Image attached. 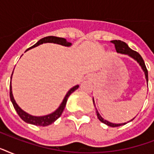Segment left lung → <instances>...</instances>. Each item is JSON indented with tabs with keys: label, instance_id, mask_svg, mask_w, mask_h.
<instances>
[{
	"label": "left lung",
	"instance_id": "8db88e82",
	"mask_svg": "<svg viewBox=\"0 0 154 154\" xmlns=\"http://www.w3.org/2000/svg\"><path fill=\"white\" fill-rule=\"evenodd\" d=\"M112 44H114L115 49L117 50V53H124V54H127V55L130 56L131 57H133L134 60H136L137 62L139 63V65H141V68H142V69L145 72V75H146V81L148 82V70L146 69V66L145 65V62H144V60L141 57V56L137 52L134 51L133 49H131L128 46V45L125 43V42H122V41H120V40H114V41H112L111 42ZM95 105V104H94ZM97 112V116L98 117V119L101 121L102 123L104 124L107 125L111 127H118L121 126V125H125L127 123H122V124H113V123H111V122H108L106 120L103 119L102 117H101V115L99 114L98 111H96ZM133 121V120H131Z\"/></svg>",
	"mask_w": 154,
	"mask_h": 154
}]
</instances>
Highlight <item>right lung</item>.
Wrapping results in <instances>:
<instances>
[{
	"instance_id": "right-lung-1",
	"label": "right lung",
	"mask_w": 154,
	"mask_h": 154,
	"mask_svg": "<svg viewBox=\"0 0 154 154\" xmlns=\"http://www.w3.org/2000/svg\"><path fill=\"white\" fill-rule=\"evenodd\" d=\"M48 42H49V43H56V44L61 45H64V46H70V45H71V43H70V42H68L67 41H66V39H65V38L53 37V36H49V37H44V38H42V39L40 40V41H38L34 45H32V47L29 48L27 50L32 49V48H34V47L37 46V45H42L43 44V43H48ZM27 50H26V51H27ZM11 78H12V76H11ZM78 87H79V85H77L76 86L72 87V89L68 92L67 94L65 95V98L63 100L62 103L60 104L59 108L56 110L55 112H53L51 114L46 115V116H43V117H34V116H32V115L28 114L27 112H25V111H23V110L18 106L17 104L16 103L14 98H13L11 83L9 96H10L11 101L13 103V107H14V109H15L17 112V114L19 115V117H20L24 122H27V123H29V124L34 125H38V126H47V125H51L52 123H53V122H55L56 120H57L58 118L60 117V115L62 114L63 111L65 109V105H66V102H67V100L68 98H69V97L70 94H72V93H73L76 89H78Z\"/></svg>"
}]
</instances>
